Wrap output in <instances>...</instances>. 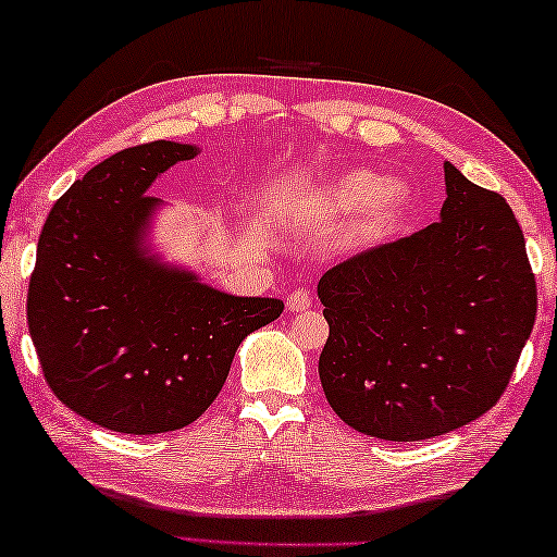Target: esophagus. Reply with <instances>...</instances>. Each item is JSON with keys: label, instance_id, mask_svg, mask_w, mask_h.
Returning <instances> with one entry per match:
<instances>
[{"label": "esophagus", "instance_id": "obj_1", "mask_svg": "<svg viewBox=\"0 0 557 557\" xmlns=\"http://www.w3.org/2000/svg\"><path fill=\"white\" fill-rule=\"evenodd\" d=\"M286 306H288V311H294V313H300V311H306V308H311L313 306L311 290H306V288L290 290V296L286 298Z\"/></svg>", "mask_w": 557, "mask_h": 557}]
</instances>
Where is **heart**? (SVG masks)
<instances>
[{
	"instance_id": "obj_1",
	"label": "heart",
	"mask_w": 557,
	"mask_h": 557,
	"mask_svg": "<svg viewBox=\"0 0 557 557\" xmlns=\"http://www.w3.org/2000/svg\"><path fill=\"white\" fill-rule=\"evenodd\" d=\"M409 205V189L403 182H387V177L370 170L345 172L338 180L327 182L318 195V212L343 219L370 212L364 234L377 236L389 232L399 222Z\"/></svg>"
}]
</instances>
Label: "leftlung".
I'll return each instance as SVG.
<instances>
[{
  "label": "left lung",
  "mask_w": 557,
  "mask_h": 557,
  "mask_svg": "<svg viewBox=\"0 0 557 557\" xmlns=\"http://www.w3.org/2000/svg\"><path fill=\"white\" fill-rule=\"evenodd\" d=\"M442 219L327 269L318 360L333 412L387 442L432 440L494 407L531 338L537 290L506 199L444 162Z\"/></svg>",
  "instance_id": "8db88e82"
}]
</instances>
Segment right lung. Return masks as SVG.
Listing matches in <instances>:
<instances>
[{"label": "right lung", "instance_id": "add662e5", "mask_svg": "<svg viewBox=\"0 0 557 557\" xmlns=\"http://www.w3.org/2000/svg\"><path fill=\"white\" fill-rule=\"evenodd\" d=\"M195 145L154 140L76 180L44 224L26 296L41 372L63 405L121 434H162L207 412L251 331L284 313L145 257L148 187Z\"/></svg>", "mask_w": 557, "mask_h": 557}]
</instances>
